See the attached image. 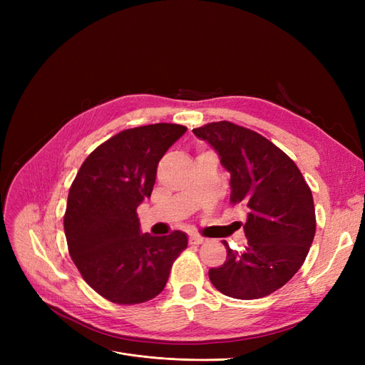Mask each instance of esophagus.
I'll return each instance as SVG.
<instances>
[{
    "label": "esophagus",
    "instance_id": "1",
    "mask_svg": "<svg viewBox=\"0 0 365 365\" xmlns=\"http://www.w3.org/2000/svg\"><path fill=\"white\" fill-rule=\"evenodd\" d=\"M204 240H205V237H202V236H200V235H192V236L189 237V244H190V245H201Z\"/></svg>",
    "mask_w": 365,
    "mask_h": 365
}]
</instances>
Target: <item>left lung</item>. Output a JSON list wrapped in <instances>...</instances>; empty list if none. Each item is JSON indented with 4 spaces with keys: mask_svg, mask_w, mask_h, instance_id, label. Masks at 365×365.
<instances>
[{
    "mask_svg": "<svg viewBox=\"0 0 365 365\" xmlns=\"http://www.w3.org/2000/svg\"><path fill=\"white\" fill-rule=\"evenodd\" d=\"M212 145L230 172V202L248 212V247L242 252L227 242V260L208 271L210 282L239 300L267 297L302 268L315 236L312 192L297 164L268 138L231 121L193 129Z\"/></svg>",
    "mask_w": 365,
    "mask_h": 365,
    "instance_id": "obj_1",
    "label": "left lung"
}]
</instances>
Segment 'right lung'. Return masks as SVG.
Segmentation results:
<instances>
[{"instance_id":"obj_1","label":"right lung","mask_w":365,"mask_h":365,"mask_svg":"<svg viewBox=\"0 0 365 365\" xmlns=\"http://www.w3.org/2000/svg\"><path fill=\"white\" fill-rule=\"evenodd\" d=\"M182 125L125 129L97 146L70 187L63 230L68 252L83 280L106 300L138 304L168 283L187 236L140 233L137 207L150 196L157 168Z\"/></svg>"}]
</instances>
